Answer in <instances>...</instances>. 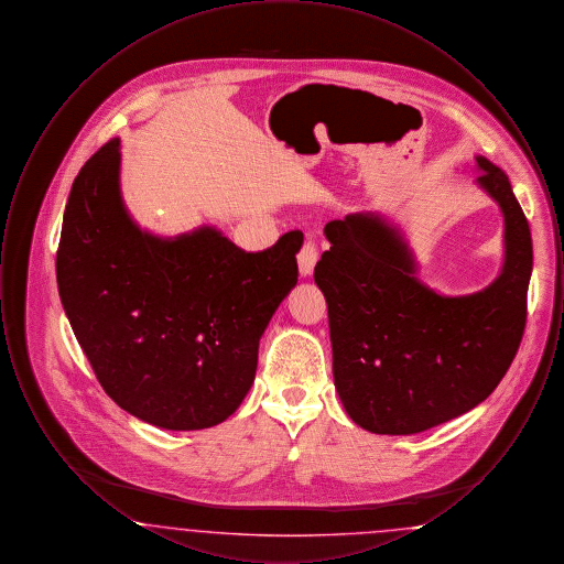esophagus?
<instances>
[{"instance_id": "esophagus-1", "label": "esophagus", "mask_w": 564, "mask_h": 564, "mask_svg": "<svg viewBox=\"0 0 564 564\" xmlns=\"http://www.w3.org/2000/svg\"><path fill=\"white\" fill-rule=\"evenodd\" d=\"M317 260H319L317 242L313 241V239H308V241L302 245V249H300V253H297V269H300V274H302V276H311L313 270H315Z\"/></svg>"}]
</instances>
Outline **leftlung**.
Returning <instances> with one entry per match:
<instances>
[{
  "label": "left lung",
  "mask_w": 564,
  "mask_h": 564,
  "mask_svg": "<svg viewBox=\"0 0 564 564\" xmlns=\"http://www.w3.org/2000/svg\"><path fill=\"white\" fill-rule=\"evenodd\" d=\"M476 184L503 214V267L482 292L442 295L416 276L402 230L380 214L332 219L315 267L329 317L334 384L361 430L412 435L482 403L527 325L529 221L508 175L476 156Z\"/></svg>",
  "instance_id": "left-lung-1"
}]
</instances>
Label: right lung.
Here are the masks:
<instances>
[{
    "label": "right lung",
    "mask_w": 564,
    "mask_h": 564,
    "mask_svg": "<svg viewBox=\"0 0 564 564\" xmlns=\"http://www.w3.org/2000/svg\"><path fill=\"white\" fill-rule=\"evenodd\" d=\"M302 232L247 253L214 226L141 230L120 192V139L82 166L56 251L65 315L109 398L143 423L207 430L249 393L258 345L297 283Z\"/></svg>",
    "instance_id": "1"
}]
</instances>
